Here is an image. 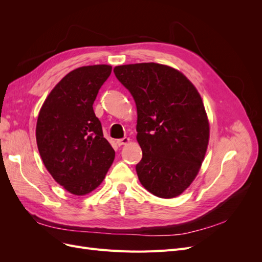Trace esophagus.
Instances as JSON below:
<instances>
[{
  "instance_id": "34e87169",
  "label": "esophagus",
  "mask_w": 262,
  "mask_h": 262,
  "mask_svg": "<svg viewBox=\"0 0 262 262\" xmlns=\"http://www.w3.org/2000/svg\"><path fill=\"white\" fill-rule=\"evenodd\" d=\"M129 142H130V139H129V138H123V139H120V140H117V144H118L119 146H121V145L128 144Z\"/></svg>"
}]
</instances>
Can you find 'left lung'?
Returning <instances> with one entry per match:
<instances>
[{
    "label": "left lung",
    "mask_w": 262,
    "mask_h": 262,
    "mask_svg": "<svg viewBox=\"0 0 262 262\" xmlns=\"http://www.w3.org/2000/svg\"><path fill=\"white\" fill-rule=\"evenodd\" d=\"M114 72L137 105L140 182L164 199L181 194L199 172L209 144L200 94L178 70L158 63L119 66Z\"/></svg>",
    "instance_id": "left-lung-1"
}]
</instances>
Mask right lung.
I'll use <instances>...</instances> for the list:
<instances>
[{
	"instance_id": "obj_1",
	"label": "right lung",
	"mask_w": 262,
	"mask_h": 262,
	"mask_svg": "<svg viewBox=\"0 0 262 262\" xmlns=\"http://www.w3.org/2000/svg\"><path fill=\"white\" fill-rule=\"evenodd\" d=\"M112 69L97 64L71 71L50 92L38 116L41 160L53 179L75 195L96 189L115 160L93 109Z\"/></svg>"
}]
</instances>
